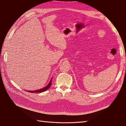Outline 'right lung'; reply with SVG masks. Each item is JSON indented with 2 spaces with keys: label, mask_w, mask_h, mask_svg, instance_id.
I'll list each match as a JSON object with an SVG mask.
<instances>
[{
  "label": "right lung",
  "mask_w": 126,
  "mask_h": 126,
  "mask_svg": "<svg viewBox=\"0 0 126 126\" xmlns=\"http://www.w3.org/2000/svg\"><path fill=\"white\" fill-rule=\"evenodd\" d=\"M51 80H52V78L51 79L49 83L48 84V85H47L46 86H45V87H43V88H42L41 89H40V90H35V91H27L29 92H31V93H40V92L46 91V90H47L48 89L50 88V87L51 85Z\"/></svg>",
  "instance_id": "right-lung-1"
}]
</instances>
